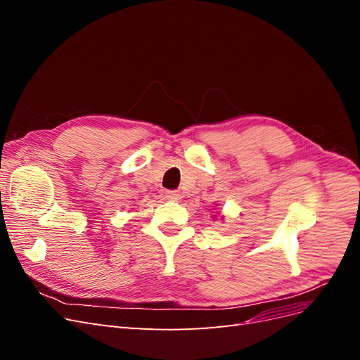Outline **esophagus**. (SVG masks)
<instances>
[{
    "label": "esophagus",
    "instance_id": "34e87169",
    "mask_svg": "<svg viewBox=\"0 0 360 360\" xmlns=\"http://www.w3.org/2000/svg\"><path fill=\"white\" fill-rule=\"evenodd\" d=\"M165 197H167V200H180V192L179 191H168Z\"/></svg>",
    "mask_w": 360,
    "mask_h": 360
}]
</instances>
